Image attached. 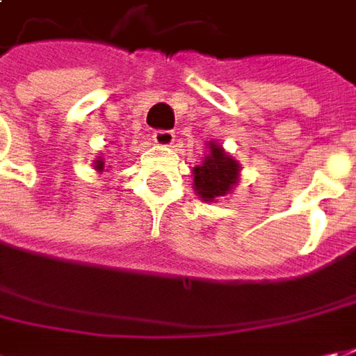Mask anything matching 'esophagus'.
I'll use <instances>...</instances> for the list:
<instances>
[{
	"mask_svg": "<svg viewBox=\"0 0 356 356\" xmlns=\"http://www.w3.org/2000/svg\"><path fill=\"white\" fill-rule=\"evenodd\" d=\"M153 141L159 147H171L175 143V133L173 131H155L153 133Z\"/></svg>",
	"mask_w": 356,
	"mask_h": 356,
	"instance_id": "obj_1",
	"label": "esophagus"
}]
</instances>
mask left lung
Instances as JSON below:
<instances>
[{"label": "left lung", "instance_id": "obj_1", "mask_svg": "<svg viewBox=\"0 0 356 356\" xmlns=\"http://www.w3.org/2000/svg\"><path fill=\"white\" fill-rule=\"evenodd\" d=\"M207 151L201 163L193 167V189L205 203H215L227 195L241 181V163L233 159L217 141H207Z\"/></svg>", "mask_w": 356, "mask_h": 356}]
</instances>
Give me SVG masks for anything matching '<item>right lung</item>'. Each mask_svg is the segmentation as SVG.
Listing matches in <instances>:
<instances>
[{"label":"right lung","instance_id":"right-lung-1","mask_svg":"<svg viewBox=\"0 0 356 356\" xmlns=\"http://www.w3.org/2000/svg\"><path fill=\"white\" fill-rule=\"evenodd\" d=\"M93 169H95L97 173H103V171H105V161H103V157H97V159L93 161Z\"/></svg>","mask_w":356,"mask_h":356}]
</instances>
